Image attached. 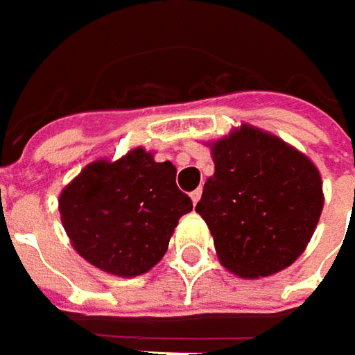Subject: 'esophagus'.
<instances>
[{
	"instance_id": "34e87169",
	"label": "esophagus",
	"mask_w": 355,
	"mask_h": 355,
	"mask_svg": "<svg viewBox=\"0 0 355 355\" xmlns=\"http://www.w3.org/2000/svg\"><path fill=\"white\" fill-rule=\"evenodd\" d=\"M199 199H201V189H196V191H191V201H193V205H196V203H198Z\"/></svg>"
}]
</instances>
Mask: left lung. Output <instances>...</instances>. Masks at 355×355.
Segmentation results:
<instances>
[{"mask_svg": "<svg viewBox=\"0 0 355 355\" xmlns=\"http://www.w3.org/2000/svg\"><path fill=\"white\" fill-rule=\"evenodd\" d=\"M215 173L196 211L205 219L221 265L241 279L291 266L318 225V168L279 136L249 124L211 142Z\"/></svg>", "mask_w": 355, "mask_h": 355, "instance_id": "obj_1", "label": "left lung"}]
</instances>
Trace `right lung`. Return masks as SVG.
Instances as JSON below:
<instances>
[{
	"label": "right lung",
	"instance_id": "add662e5",
	"mask_svg": "<svg viewBox=\"0 0 355 355\" xmlns=\"http://www.w3.org/2000/svg\"><path fill=\"white\" fill-rule=\"evenodd\" d=\"M171 162L134 148L96 159L61 191L59 211L75 251L116 277H138L162 261L180 217L193 209Z\"/></svg>",
	"mask_w": 355,
	"mask_h": 355
}]
</instances>
